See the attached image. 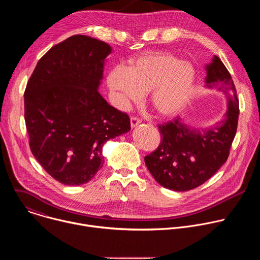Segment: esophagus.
<instances>
[{
	"label": "esophagus",
	"instance_id": "1",
	"mask_svg": "<svg viewBox=\"0 0 260 260\" xmlns=\"http://www.w3.org/2000/svg\"><path fill=\"white\" fill-rule=\"evenodd\" d=\"M140 123H141V120L138 117H136V116L131 117V125H132V127H136Z\"/></svg>",
	"mask_w": 260,
	"mask_h": 260
}]
</instances>
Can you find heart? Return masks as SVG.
<instances>
[{
	"instance_id": "b5f03b06",
	"label": "heart",
	"mask_w": 260,
	"mask_h": 260,
	"mask_svg": "<svg viewBox=\"0 0 260 260\" xmlns=\"http://www.w3.org/2000/svg\"><path fill=\"white\" fill-rule=\"evenodd\" d=\"M107 82L118 93L122 108L139 103L143 93L150 92L153 110L160 116L170 117L179 113L189 101L194 71L175 56L154 53L134 60L125 70L113 69Z\"/></svg>"
}]
</instances>
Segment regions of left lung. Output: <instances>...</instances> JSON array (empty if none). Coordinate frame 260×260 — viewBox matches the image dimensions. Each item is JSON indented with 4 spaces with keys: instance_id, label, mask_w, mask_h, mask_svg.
Segmentation results:
<instances>
[{
    "instance_id": "left-lung-1",
    "label": "left lung",
    "mask_w": 260,
    "mask_h": 260,
    "mask_svg": "<svg viewBox=\"0 0 260 260\" xmlns=\"http://www.w3.org/2000/svg\"><path fill=\"white\" fill-rule=\"evenodd\" d=\"M206 70L207 86L228 98L225 117L204 131L189 128L179 117L159 124L161 142L144 158L156 182L171 190H191L209 180L228 160L237 133L239 99L231 74L216 55Z\"/></svg>"
}]
</instances>
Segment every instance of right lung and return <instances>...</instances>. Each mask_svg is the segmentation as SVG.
I'll use <instances>...</instances> for the list:
<instances>
[{
  "mask_svg": "<svg viewBox=\"0 0 260 260\" xmlns=\"http://www.w3.org/2000/svg\"><path fill=\"white\" fill-rule=\"evenodd\" d=\"M111 47L84 35L54 45L37 63L24 90L32 155L56 181L81 185L104 165L105 142L131 129L126 113L98 88Z\"/></svg>",
  "mask_w": 260,
  "mask_h": 260,
  "instance_id": "add662e5",
  "label": "right lung"
}]
</instances>
